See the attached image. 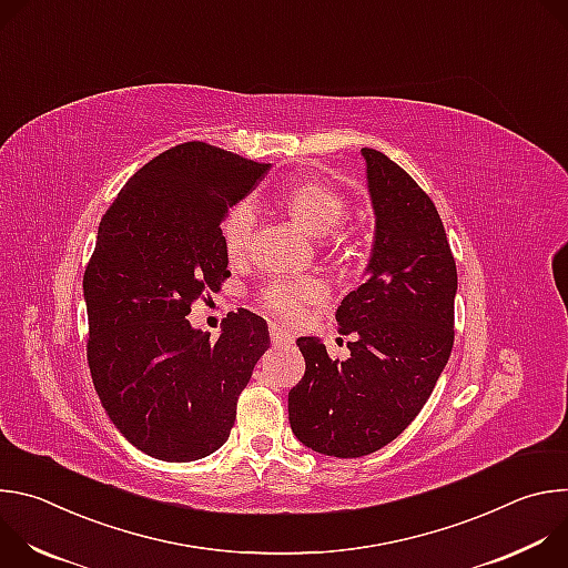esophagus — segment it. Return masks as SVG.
Listing matches in <instances>:
<instances>
[{
    "mask_svg": "<svg viewBox=\"0 0 568 568\" xmlns=\"http://www.w3.org/2000/svg\"><path fill=\"white\" fill-rule=\"evenodd\" d=\"M270 337H272V344L281 346V344H292V335L287 331H283L281 326H270Z\"/></svg>",
    "mask_w": 568,
    "mask_h": 568,
    "instance_id": "esophagus-1",
    "label": "esophagus"
}]
</instances>
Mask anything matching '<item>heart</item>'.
<instances>
[{
    "mask_svg": "<svg viewBox=\"0 0 568 568\" xmlns=\"http://www.w3.org/2000/svg\"><path fill=\"white\" fill-rule=\"evenodd\" d=\"M283 202L290 215L312 235L339 237V226L348 215V200L333 186L310 180L294 184L285 191ZM256 226V213L250 202H237L229 209L222 222L224 252L231 261H237L250 252ZM323 296V285L314 278H290L281 276L265 285L261 301L263 305L285 321H296L303 307Z\"/></svg>",
    "mask_w": 568,
    "mask_h": 568,
    "instance_id": "heart-1",
    "label": "heart"
}]
</instances>
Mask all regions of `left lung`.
<instances>
[{
    "mask_svg": "<svg viewBox=\"0 0 568 568\" xmlns=\"http://www.w3.org/2000/svg\"><path fill=\"white\" fill-rule=\"evenodd\" d=\"M375 215L364 283L337 307L351 357L331 359L298 337L303 379L287 395L290 427L310 449L357 458L407 429L429 399L454 346L456 263L429 195L395 161L362 148Z\"/></svg>",
    "mask_w": 568,
    "mask_h": 568,
    "instance_id": "obj_1",
    "label": "left lung"
}]
</instances>
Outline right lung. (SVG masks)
Wrapping results in <instances>:
<instances>
[{"instance_id":"add662e5","label":"right lung","mask_w":568,"mask_h":568,"mask_svg":"<svg viewBox=\"0 0 568 568\" xmlns=\"http://www.w3.org/2000/svg\"><path fill=\"white\" fill-rule=\"evenodd\" d=\"M267 171L189 141L139 169L101 220L83 276L90 373L110 423L152 458L220 449L270 348L267 321L250 310L229 312L215 342L186 318L229 276L222 222Z\"/></svg>"}]
</instances>
